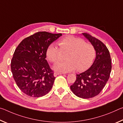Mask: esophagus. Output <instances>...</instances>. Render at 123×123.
<instances>
[{
  "mask_svg": "<svg viewBox=\"0 0 123 123\" xmlns=\"http://www.w3.org/2000/svg\"><path fill=\"white\" fill-rule=\"evenodd\" d=\"M60 74H62V73H57V72H55L54 74V76H56L58 75H60Z\"/></svg>",
  "mask_w": 123,
  "mask_h": 123,
  "instance_id": "1",
  "label": "esophagus"
}]
</instances>
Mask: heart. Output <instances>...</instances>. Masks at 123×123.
<instances>
[{"instance_id":"obj_1","label":"heart","mask_w":123,"mask_h":123,"mask_svg":"<svg viewBox=\"0 0 123 123\" xmlns=\"http://www.w3.org/2000/svg\"><path fill=\"white\" fill-rule=\"evenodd\" d=\"M60 49L53 43L48 46L46 56L49 61L56 62L60 59L61 52L68 51L66 61H59L54 64L53 69L60 73H65L77 69L83 72L90 67L95 57L96 50L93 45L86 43L80 37L68 35L57 42Z\"/></svg>"}]
</instances>
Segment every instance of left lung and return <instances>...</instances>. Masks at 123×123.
Returning a JSON list of instances; mask_svg holds the SVG:
<instances>
[{"label":"left lung","mask_w":123,"mask_h":123,"mask_svg":"<svg viewBox=\"0 0 123 123\" xmlns=\"http://www.w3.org/2000/svg\"><path fill=\"white\" fill-rule=\"evenodd\" d=\"M82 34L95 47L96 57L88 70L76 74L70 89L78 97L89 99L98 95L106 84L111 71V59L107 48L101 41L87 33Z\"/></svg>","instance_id":"left-lung-1"}]
</instances>
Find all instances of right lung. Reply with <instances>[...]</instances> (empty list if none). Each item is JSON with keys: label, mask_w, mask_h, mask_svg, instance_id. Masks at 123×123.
Here are the masks:
<instances>
[{"label": "right lung", "mask_w": 123, "mask_h": 123, "mask_svg": "<svg viewBox=\"0 0 123 123\" xmlns=\"http://www.w3.org/2000/svg\"><path fill=\"white\" fill-rule=\"evenodd\" d=\"M62 35L37 32L24 38L16 48L11 69L17 85L24 94L38 98L50 91L55 77L45 59L46 50Z\"/></svg>", "instance_id": "right-lung-1"}]
</instances>
